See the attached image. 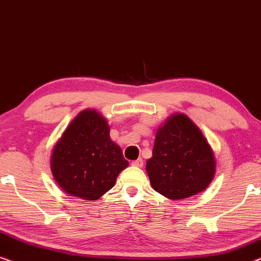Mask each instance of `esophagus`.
<instances>
[{
    "label": "esophagus",
    "instance_id": "34e87169",
    "mask_svg": "<svg viewBox=\"0 0 261 261\" xmlns=\"http://www.w3.org/2000/svg\"><path fill=\"white\" fill-rule=\"evenodd\" d=\"M131 166L137 167V168H142L143 167V160L142 159H138V160H136V161H132Z\"/></svg>",
    "mask_w": 261,
    "mask_h": 261
}]
</instances>
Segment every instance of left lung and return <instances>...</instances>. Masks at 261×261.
Segmentation results:
<instances>
[{"mask_svg": "<svg viewBox=\"0 0 261 261\" xmlns=\"http://www.w3.org/2000/svg\"><path fill=\"white\" fill-rule=\"evenodd\" d=\"M145 169L157 193L183 200L211 185L216 161L199 126L185 113H174L157 129L152 157Z\"/></svg>", "mask_w": 261, "mask_h": 261, "instance_id": "8db88e82", "label": "left lung"}]
</instances>
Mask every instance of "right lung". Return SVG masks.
<instances>
[{
    "label": "right lung",
    "mask_w": 261,
    "mask_h": 261,
    "mask_svg": "<svg viewBox=\"0 0 261 261\" xmlns=\"http://www.w3.org/2000/svg\"><path fill=\"white\" fill-rule=\"evenodd\" d=\"M129 162L110 137L108 119L86 109L68 124L54 145L50 170L68 195L94 201L115 186Z\"/></svg>",
    "instance_id": "obj_1"
}]
</instances>
